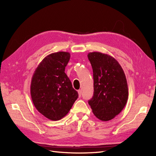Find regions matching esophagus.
<instances>
[{
    "instance_id": "esophagus-1",
    "label": "esophagus",
    "mask_w": 156,
    "mask_h": 156,
    "mask_svg": "<svg viewBox=\"0 0 156 156\" xmlns=\"http://www.w3.org/2000/svg\"><path fill=\"white\" fill-rule=\"evenodd\" d=\"M81 93H82L81 90H78V94H79V97L81 96Z\"/></svg>"
}]
</instances>
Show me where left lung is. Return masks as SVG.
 I'll use <instances>...</instances> for the list:
<instances>
[{"label":"left lung","mask_w":156,"mask_h":156,"mask_svg":"<svg viewBox=\"0 0 156 156\" xmlns=\"http://www.w3.org/2000/svg\"><path fill=\"white\" fill-rule=\"evenodd\" d=\"M88 58L94 78V95L88 104L98 119L111 120L123 110L128 98L124 70L115 58L107 54L92 52Z\"/></svg>","instance_id":"left-lung-1"}]
</instances>
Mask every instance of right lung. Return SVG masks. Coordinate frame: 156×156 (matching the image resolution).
Segmentation results:
<instances>
[{
  "mask_svg": "<svg viewBox=\"0 0 156 156\" xmlns=\"http://www.w3.org/2000/svg\"><path fill=\"white\" fill-rule=\"evenodd\" d=\"M69 58L68 52L51 53L42 60L32 75L30 94L33 104L51 120L62 119L78 98L77 92L65 73Z\"/></svg>",
  "mask_w": 156,
  "mask_h": 156,
  "instance_id": "obj_1",
  "label": "right lung"
}]
</instances>
